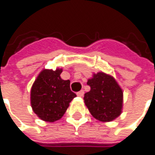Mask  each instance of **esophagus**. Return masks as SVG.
<instances>
[{"label":"esophagus","mask_w":155,"mask_h":155,"mask_svg":"<svg viewBox=\"0 0 155 155\" xmlns=\"http://www.w3.org/2000/svg\"><path fill=\"white\" fill-rule=\"evenodd\" d=\"M84 91L82 90V91H78V93H77V95L78 96V97H83L84 96Z\"/></svg>","instance_id":"1"}]
</instances>
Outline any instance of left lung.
<instances>
[{"mask_svg":"<svg viewBox=\"0 0 155 155\" xmlns=\"http://www.w3.org/2000/svg\"><path fill=\"white\" fill-rule=\"evenodd\" d=\"M87 84L91 90L84 94V100L91 114L102 122L117 119L122 112L123 91L116 79L109 74L99 71L93 73Z\"/></svg>","mask_w":155,"mask_h":155,"instance_id":"left-lung-1","label":"left lung"}]
</instances>
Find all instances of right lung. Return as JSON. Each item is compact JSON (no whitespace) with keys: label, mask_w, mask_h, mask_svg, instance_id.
Returning <instances> with one entry per match:
<instances>
[{"label":"right lung","mask_w":155,"mask_h":155,"mask_svg":"<svg viewBox=\"0 0 155 155\" xmlns=\"http://www.w3.org/2000/svg\"><path fill=\"white\" fill-rule=\"evenodd\" d=\"M63 69H43L38 74L30 91V104L40 120L55 122L65 113L70 103L77 95L71 91L70 80H64Z\"/></svg>","instance_id":"obj_1"}]
</instances>
